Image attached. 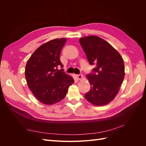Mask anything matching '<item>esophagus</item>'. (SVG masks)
Returning <instances> with one entry per match:
<instances>
[{
    "mask_svg": "<svg viewBox=\"0 0 146 146\" xmlns=\"http://www.w3.org/2000/svg\"><path fill=\"white\" fill-rule=\"evenodd\" d=\"M76 77L78 79V80H81V79L83 78V76L82 74H79V75H76Z\"/></svg>",
    "mask_w": 146,
    "mask_h": 146,
    "instance_id": "obj_1",
    "label": "esophagus"
}]
</instances>
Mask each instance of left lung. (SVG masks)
I'll return each mask as SVG.
<instances>
[{
  "mask_svg": "<svg viewBox=\"0 0 146 146\" xmlns=\"http://www.w3.org/2000/svg\"><path fill=\"white\" fill-rule=\"evenodd\" d=\"M79 42L90 64H96L94 73L86 75L91 89L85 98L94 105H107L116 96L124 78L122 57L110 43L98 36L83 37Z\"/></svg>",
  "mask_w": 146,
  "mask_h": 146,
  "instance_id": "1",
  "label": "left lung"
}]
</instances>
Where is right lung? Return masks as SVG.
Wrapping results in <instances>:
<instances>
[{
	"mask_svg": "<svg viewBox=\"0 0 146 146\" xmlns=\"http://www.w3.org/2000/svg\"><path fill=\"white\" fill-rule=\"evenodd\" d=\"M66 38L54 39L39 46L31 55L25 69V77L29 89L41 103L51 105L59 102L74 82L72 77L58 70L63 65L61 51Z\"/></svg>",
	"mask_w": 146,
	"mask_h": 146,
	"instance_id": "obj_1",
	"label": "right lung"
}]
</instances>
